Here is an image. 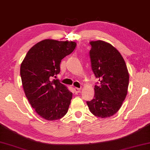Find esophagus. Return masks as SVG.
Instances as JSON below:
<instances>
[{"mask_svg": "<svg viewBox=\"0 0 150 150\" xmlns=\"http://www.w3.org/2000/svg\"><path fill=\"white\" fill-rule=\"evenodd\" d=\"M81 91V89L80 88H74V93L75 94H77V93H79Z\"/></svg>", "mask_w": 150, "mask_h": 150, "instance_id": "obj_1", "label": "esophagus"}]
</instances>
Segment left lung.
Listing matches in <instances>:
<instances>
[{
	"label": "left lung",
	"instance_id": "8db88e82",
	"mask_svg": "<svg viewBox=\"0 0 150 150\" xmlns=\"http://www.w3.org/2000/svg\"><path fill=\"white\" fill-rule=\"evenodd\" d=\"M90 45L92 70L99 81L94 99L86 103L93 115L106 118L118 112L126 97L128 71L122 55L110 44L97 40Z\"/></svg>",
	"mask_w": 150,
	"mask_h": 150
}]
</instances>
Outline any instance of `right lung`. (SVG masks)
Masks as SVG:
<instances>
[{"label": "right lung", "instance_id": "right-lung-1", "mask_svg": "<svg viewBox=\"0 0 150 150\" xmlns=\"http://www.w3.org/2000/svg\"><path fill=\"white\" fill-rule=\"evenodd\" d=\"M75 42L46 39L32 47L21 66L25 95L35 112L48 121L67 113L73 93L57 79L60 62L76 47Z\"/></svg>", "mask_w": 150, "mask_h": 150}]
</instances>
